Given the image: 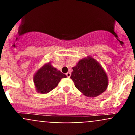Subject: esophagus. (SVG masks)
Here are the masks:
<instances>
[{
	"label": "esophagus",
	"instance_id": "34e87169",
	"mask_svg": "<svg viewBox=\"0 0 135 135\" xmlns=\"http://www.w3.org/2000/svg\"><path fill=\"white\" fill-rule=\"evenodd\" d=\"M66 76H67V78H70V76H71V74H70V72H67V73L66 74Z\"/></svg>",
	"mask_w": 135,
	"mask_h": 135
}]
</instances>
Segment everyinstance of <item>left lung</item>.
<instances>
[{
  "label": "left lung",
  "instance_id": "obj_1",
  "mask_svg": "<svg viewBox=\"0 0 135 135\" xmlns=\"http://www.w3.org/2000/svg\"><path fill=\"white\" fill-rule=\"evenodd\" d=\"M72 70L70 78L75 86L85 96L96 97L107 89V74L93 58L89 57L81 59Z\"/></svg>",
  "mask_w": 135,
  "mask_h": 135
}]
</instances>
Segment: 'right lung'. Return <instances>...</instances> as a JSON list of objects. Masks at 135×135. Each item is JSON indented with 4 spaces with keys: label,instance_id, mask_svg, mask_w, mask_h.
<instances>
[{
    "label": "right lung",
    "instance_id": "add662e5",
    "mask_svg": "<svg viewBox=\"0 0 135 135\" xmlns=\"http://www.w3.org/2000/svg\"><path fill=\"white\" fill-rule=\"evenodd\" d=\"M65 78L66 75L48 63L35 73L33 82L38 93L46 94L55 89L61 79Z\"/></svg>",
    "mask_w": 135,
    "mask_h": 135
}]
</instances>
